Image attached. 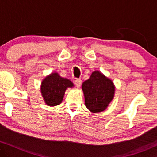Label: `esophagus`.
<instances>
[{"label":"esophagus","instance_id":"obj_1","mask_svg":"<svg viewBox=\"0 0 157 157\" xmlns=\"http://www.w3.org/2000/svg\"><path fill=\"white\" fill-rule=\"evenodd\" d=\"M75 83L77 87L79 88L80 86L81 83H82V80H81L80 79H76V80H75Z\"/></svg>","mask_w":157,"mask_h":157}]
</instances>
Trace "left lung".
Returning <instances> with one entry per match:
<instances>
[{
  "label": "left lung",
  "instance_id": "obj_1",
  "mask_svg": "<svg viewBox=\"0 0 157 157\" xmlns=\"http://www.w3.org/2000/svg\"><path fill=\"white\" fill-rule=\"evenodd\" d=\"M82 89L86 108L93 113L106 109L114 96L115 86L112 80L99 71H93L89 80L84 81Z\"/></svg>",
  "mask_w": 157,
  "mask_h": 157
}]
</instances>
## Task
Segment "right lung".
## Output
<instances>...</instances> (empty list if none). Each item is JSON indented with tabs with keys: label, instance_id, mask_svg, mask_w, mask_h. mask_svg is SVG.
<instances>
[{
	"label": "right lung",
	"instance_id": "obj_1",
	"mask_svg": "<svg viewBox=\"0 0 157 157\" xmlns=\"http://www.w3.org/2000/svg\"><path fill=\"white\" fill-rule=\"evenodd\" d=\"M73 86L71 80L60 77L58 73L53 72L43 80L40 91L46 105L55 106L61 103L66 90Z\"/></svg>",
	"mask_w": 157,
	"mask_h": 157
}]
</instances>
